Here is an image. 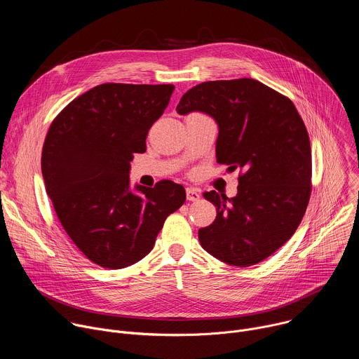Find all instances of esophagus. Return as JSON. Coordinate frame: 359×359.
Wrapping results in <instances>:
<instances>
[{
	"mask_svg": "<svg viewBox=\"0 0 359 359\" xmlns=\"http://www.w3.org/2000/svg\"><path fill=\"white\" fill-rule=\"evenodd\" d=\"M186 198L189 201H197L200 198V193L193 187H187L186 189Z\"/></svg>",
	"mask_w": 359,
	"mask_h": 359,
	"instance_id": "1",
	"label": "esophagus"
}]
</instances>
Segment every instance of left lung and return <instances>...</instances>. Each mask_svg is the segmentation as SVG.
I'll return each instance as SVG.
<instances>
[{
	"instance_id": "left-lung-1",
	"label": "left lung",
	"mask_w": 359,
	"mask_h": 359,
	"mask_svg": "<svg viewBox=\"0 0 359 359\" xmlns=\"http://www.w3.org/2000/svg\"><path fill=\"white\" fill-rule=\"evenodd\" d=\"M176 111L212 116L219 126L217 163L240 172L234 197L215 190L203 194L217 216L198 230L201 247L230 266L266 260L295 233L311 194V144L294 104L259 81L241 78L193 86Z\"/></svg>"
}]
</instances>
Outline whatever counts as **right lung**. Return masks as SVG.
<instances>
[{
	"label": "right lung",
	"mask_w": 359,
	"mask_h": 359,
	"mask_svg": "<svg viewBox=\"0 0 359 359\" xmlns=\"http://www.w3.org/2000/svg\"><path fill=\"white\" fill-rule=\"evenodd\" d=\"M173 85L102 83L50 123L41 169L57 216L83 255L105 269L129 267L150 252L169 215L186 200L182 184L135 186L133 153L166 107Z\"/></svg>",
	"instance_id": "obj_1"
}]
</instances>
